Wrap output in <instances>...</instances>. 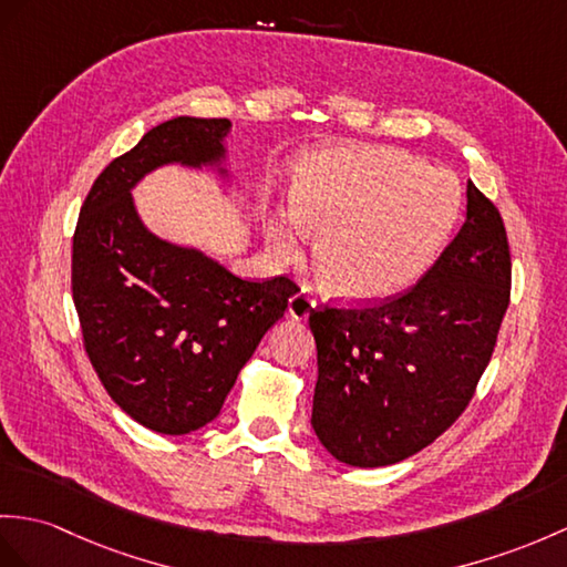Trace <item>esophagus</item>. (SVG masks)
Returning a JSON list of instances; mask_svg holds the SVG:
<instances>
[{"instance_id":"1","label":"esophagus","mask_w":567,"mask_h":567,"mask_svg":"<svg viewBox=\"0 0 567 567\" xmlns=\"http://www.w3.org/2000/svg\"><path fill=\"white\" fill-rule=\"evenodd\" d=\"M312 308H315V298L310 293H296L288 298V315H291L293 320H308Z\"/></svg>"}]
</instances>
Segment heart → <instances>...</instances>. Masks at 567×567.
Returning a JSON list of instances; mask_svg holds the SVG:
<instances>
[{"mask_svg":"<svg viewBox=\"0 0 567 567\" xmlns=\"http://www.w3.org/2000/svg\"><path fill=\"white\" fill-rule=\"evenodd\" d=\"M296 224L317 236L315 269L329 293L351 302L388 300L427 274L462 214V187L406 151L347 146L324 151L296 179ZM274 252L300 257V230L274 220Z\"/></svg>","mask_w":567,"mask_h":567,"instance_id":"heart-1","label":"heart"}]
</instances>
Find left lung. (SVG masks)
Instances as JSON below:
<instances>
[{
  "mask_svg": "<svg viewBox=\"0 0 567 567\" xmlns=\"http://www.w3.org/2000/svg\"><path fill=\"white\" fill-rule=\"evenodd\" d=\"M509 281L501 212L468 183L464 226L419 284L378 306L312 310V427L331 457L388 466L443 435L491 361Z\"/></svg>",
  "mask_w": 567,
  "mask_h": 567,
  "instance_id": "obj_1",
  "label": "left lung"
}]
</instances>
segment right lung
Segmentation results:
<instances>
[{"label":"right lung","instance_id":"1","mask_svg":"<svg viewBox=\"0 0 567 567\" xmlns=\"http://www.w3.org/2000/svg\"><path fill=\"white\" fill-rule=\"evenodd\" d=\"M224 117H175L95 177L72 245V296L84 349L113 402L151 431L185 435L212 423L240 368L279 322L298 286L243 281L192 247L154 236L132 187L165 163L226 158Z\"/></svg>","mask_w":567,"mask_h":567}]
</instances>
